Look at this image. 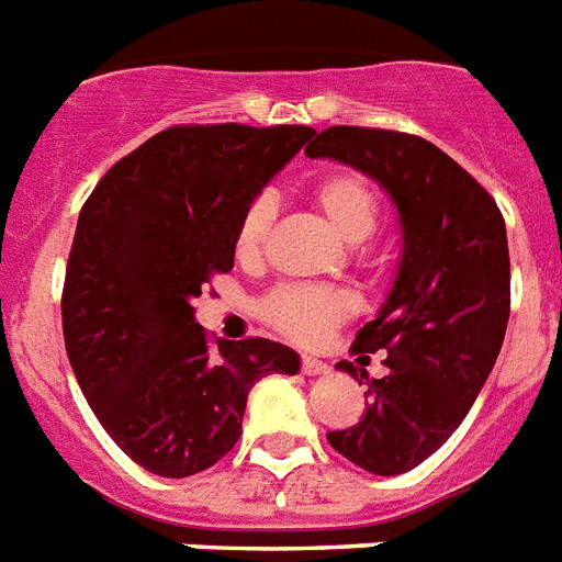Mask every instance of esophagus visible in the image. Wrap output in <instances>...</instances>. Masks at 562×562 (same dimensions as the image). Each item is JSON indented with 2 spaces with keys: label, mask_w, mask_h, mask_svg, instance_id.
<instances>
[{
  "label": "esophagus",
  "mask_w": 562,
  "mask_h": 562,
  "mask_svg": "<svg viewBox=\"0 0 562 562\" xmlns=\"http://www.w3.org/2000/svg\"><path fill=\"white\" fill-rule=\"evenodd\" d=\"M302 371L307 376H318V374H327L330 366H327L325 359H318V357H302Z\"/></svg>",
  "instance_id": "34e87169"
}]
</instances>
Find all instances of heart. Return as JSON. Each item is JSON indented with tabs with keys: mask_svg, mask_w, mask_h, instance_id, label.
<instances>
[{
	"mask_svg": "<svg viewBox=\"0 0 562 562\" xmlns=\"http://www.w3.org/2000/svg\"><path fill=\"white\" fill-rule=\"evenodd\" d=\"M310 200L327 226L342 237L345 244H362L376 226L374 191L353 173H330L310 188ZM276 209L269 200H258L246 209L235 232V255L240 263H255L263 255ZM260 313L269 325L295 342H322L336 322L351 313V299L339 290L307 284H284L267 295Z\"/></svg>",
	"mask_w": 562,
	"mask_h": 562,
	"instance_id": "b5f03b06",
	"label": "heart"
}]
</instances>
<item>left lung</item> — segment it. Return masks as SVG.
Segmentation results:
<instances>
[{
	"label": "left lung",
	"instance_id": "obj_1",
	"mask_svg": "<svg viewBox=\"0 0 562 562\" xmlns=\"http://www.w3.org/2000/svg\"><path fill=\"white\" fill-rule=\"evenodd\" d=\"M304 154L351 165L397 209L401 258L357 351H383L385 376L366 380L368 412L327 432L339 456L374 475L408 473L461 426L487 383L510 316L505 220L493 196L432 142L392 130L330 127Z\"/></svg>",
	"mask_w": 562,
	"mask_h": 562
}]
</instances>
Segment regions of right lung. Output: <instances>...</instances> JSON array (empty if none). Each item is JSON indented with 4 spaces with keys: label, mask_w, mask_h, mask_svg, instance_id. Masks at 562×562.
<instances>
[{
    "label": "right lung",
    "mask_w": 562,
    "mask_h": 562,
    "mask_svg": "<svg viewBox=\"0 0 562 562\" xmlns=\"http://www.w3.org/2000/svg\"><path fill=\"white\" fill-rule=\"evenodd\" d=\"M313 136L295 127H170L112 165L80 209L63 286V336L83 397L147 473L186 479L240 438L249 389L299 374L272 339H217L194 302L235 267V232Z\"/></svg>",
    "instance_id": "obj_1"
}]
</instances>
